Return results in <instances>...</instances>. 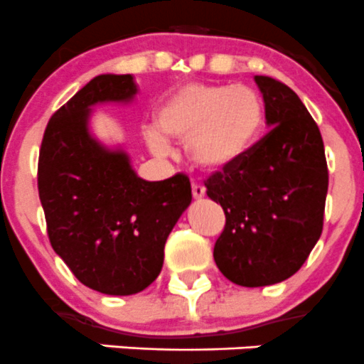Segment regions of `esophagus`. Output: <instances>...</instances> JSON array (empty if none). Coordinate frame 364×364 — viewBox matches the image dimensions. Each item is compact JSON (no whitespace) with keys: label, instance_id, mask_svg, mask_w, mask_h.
<instances>
[{"label":"esophagus","instance_id":"34e87169","mask_svg":"<svg viewBox=\"0 0 364 364\" xmlns=\"http://www.w3.org/2000/svg\"><path fill=\"white\" fill-rule=\"evenodd\" d=\"M192 196H193V199H196V200L204 199L205 188L203 185H197V183H193V185H192Z\"/></svg>","mask_w":364,"mask_h":364}]
</instances>
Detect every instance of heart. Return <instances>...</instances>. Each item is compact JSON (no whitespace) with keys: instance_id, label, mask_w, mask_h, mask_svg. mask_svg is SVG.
<instances>
[{"instance_id":"obj_1","label":"heart","mask_w":364,"mask_h":364,"mask_svg":"<svg viewBox=\"0 0 364 364\" xmlns=\"http://www.w3.org/2000/svg\"><path fill=\"white\" fill-rule=\"evenodd\" d=\"M264 121L262 98L252 87L188 82L165 98L146 141L156 155L171 151L167 139L185 142L196 167L223 172L253 151Z\"/></svg>"}]
</instances>
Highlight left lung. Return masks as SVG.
Returning <instances> with one entry per match:
<instances>
[{
  "label": "left lung",
  "mask_w": 364,
  "mask_h": 364,
  "mask_svg": "<svg viewBox=\"0 0 364 364\" xmlns=\"http://www.w3.org/2000/svg\"><path fill=\"white\" fill-rule=\"evenodd\" d=\"M271 128L243 161L205 183L225 211L215 262L241 287L280 284L296 273L322 234L328 164L317 123L289 86L253 77Z\"/></svg>",
  "instance_id": "8db88e82"
}]
</instances>
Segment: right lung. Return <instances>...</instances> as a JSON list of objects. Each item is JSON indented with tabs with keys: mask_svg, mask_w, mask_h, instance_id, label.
Segmentation results:
<instances>
[{
	"mask_svg": "<svg viewBox=\"0 0 364 364\" xmlns=\"http://www.w3.org/2000/svg\"><path fill=\"white\" fill-rule=\"evenodd\" d=\"M130 73H102L53 114L38 159V196L54 252L77 280L109 296L144 291L160 274L164 247L192 203L190 179L146 181L123 148L90 130L95 105L130 104Z\"/></svg>",
	"mask_w": 364,
	"mask_h": 364,
	"instance_id": "1",
	"label": "right lung"
}]
</instances>
